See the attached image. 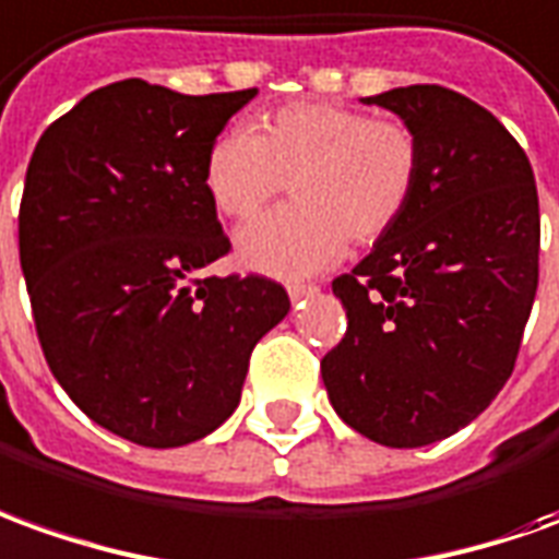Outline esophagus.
I'll use <instances>...</instances> for the list:
<instances>
[{"label":"esophagus","instance_id":"obj_1","mask_svg":"<svg viewBox=\"0 0 559 559\" xmlns=\"http://www.w3.org/2000/svg\"><path fill=\"white\" fill-rule=\"evenodd\" d=\"M313 292H317V286H310V283H292V286H288V298H292V301H301V298L313 295Z\"/></svg>","mask_w":559,"mask_h":559}]
</instances>
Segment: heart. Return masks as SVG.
I'll list each match as a JSON object with an SVG mask.
<instances>
[{
    "mask_svg": "<svg viewBox=\"0 0 559 559\" xmlns=\"http://www.w3.org/2000/svg\"><path fill=\"white\" fill-rule=\"evenodd\" d=\"M423 179V142L402 118L301 99L264 111L252 133H222L203 157V191L230 222L283 191L295 203L242 230L240 258L273 276H310L399 228Z\"/></svg>",
    "mask_w": 559,
    "mask_h": 559,
    "instance_id": "obj_1",
    "label": "heart"
}]
</instances>
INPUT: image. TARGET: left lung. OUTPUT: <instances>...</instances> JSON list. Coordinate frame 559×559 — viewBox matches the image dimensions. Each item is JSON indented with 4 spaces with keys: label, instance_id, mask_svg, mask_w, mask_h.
<instances>
[{
    "label": "left lung",
    "instance_id": "1",
    "mask_svg": "<svg viewBox=\"0 0 559 559\" xmlns=\"http://www.w3.org/2000/svg\"><path fill=\"white\" fill-rule=\"evenodd\" d=\"M423 142L399 228L331 288L346 334L322 359L331 407L386 448L460 432L514 371L538 288V194L518 140L468 96L411 84L365 96Z\"/></svg>",
    "mask_w": 559,
    "mask_h": 559
}]
</instances>
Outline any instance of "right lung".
I'll return each instance as SVG.
<instances>
[{
	"label": "right lung",
	"instance_id": "obj_1",
	"mask_svg": "<svg viewBox=\"0 0 559 559\" xmlns=\"http://www.w3.org/2000/svg\"><path fill=\"white\" fill-rule=\"evenodd\" d=\"M255 94L115 81L57 118L26 167L17 237L41 353L87 417L142 448L218 429L292 307L267 276L203 273L230 252L203 157Z\"/></svg>",
	"mask_w": 559,
	"mask_h": 559
}]
</instances>
